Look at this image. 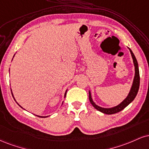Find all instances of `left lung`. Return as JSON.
Here are the masks:
<instances>
[{"label":"left lung","mask_w":149,"mask_h":149,"mask_svg":"<svg viewBox=\"0 0 149 149\" xmlns=\"http://www.w3.org/2000/svg\"><path fill=\"white\" fill-rule=\"evenodd\" d=\"M129 50H130L132 57V59H133L134 65H135V78H134L133 83H132L131 89H130V92H129L128 96H127L126 99H125L123 102H121V103H120L119 105H118L117 106L112 107V108H103V107L98 106L97 105H96V104L94 103V102L92 101L91 93L90 92H89V101H90V103H92V105L96 109V110L100 111V112H103L104 114H115L120 112V111L123 110V109H124L126 106H128L129 104L135 99V98L136 97V96H137V94L138 90H139V82H140L139 67H138L137 61L136 60L135 55L133 54V53H132V51L130 49V48H129Z\"/></svg>","instance_id":"obj_1"}]
</instances>
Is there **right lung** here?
Listing matches in <instances>:
<instances>
[{"mask_svg":"<svg viewBox=\"0 0 149 149\" xmlns=\"http://www.w3.org/2000/svg\"><path fill=\"white\" fill-rule=\"evenodd\" d=\"M66 94H67V91H66V92H65V94H64V96H66ZM12 96H13V94H12ZM19 106H20V105H19ZM39 116V117H42V118L46 117V116Z\"/></svg>","mask_w":149,"mask_h":149,"instance_id":"right-lung-1","label":"right lung"}]
</instances>
